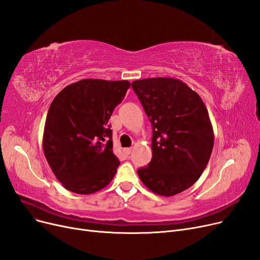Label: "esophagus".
I'll return each mask as SVG.
<instances>
[{
    "mask_svg": "<svg viewBox=\"0 0 260 260\" xmlns=\"http://www.w3.org/2000/svg\"><path fill=\"white\" fill-rule=\"evenodd\" d=\"M123 152L125 153V155H129L132 153V148H125L123 150Z\"/></svg>",
    "mask_w": 260,
    "mask_h": 260,
    "instance_id": "esophagus-1",
    "label": "esophagus"
}]
</instances>
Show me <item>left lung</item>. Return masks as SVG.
Segmentation results:
<instances>
[{
	"instance_id": "1",
	"label": "left lung",
	"mask_w": 260,
	"mask_h": 260,
	"mask_svg": "<svg viewBox=\"0 0 260 260\" xmlns=\"http://www.w3.org/2000/svg\"><path fill=\"white\" fill-rule=\"evenodd\" d=\"M153 127V157L138 169L152 192L172 197L200 178L209 161L214 136L207 108L200 95L182 81L155 77L134 81Z\"/></svg>"
}]
</instances>
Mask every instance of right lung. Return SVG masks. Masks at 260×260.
Masks as SVG:
<instances>
[{
    "label": "right lung",
    "mask_w": 260,
    "mask_h": 260,
    "mask_svg": "<svg viewBox=\"0 0 260 260\" xmlns=\"http://www.w3.org/2000/svg\"><path fill=\"white\" fill-rule=\"evenodd\" d=\"M129 87L128 81L87 78L68 85L53 100L43 152L67 190L91 194L114 178L120 161L112 152L109 119Z\"/></svg>",
    "instance_id": "add662e5"
}]
</instances>
